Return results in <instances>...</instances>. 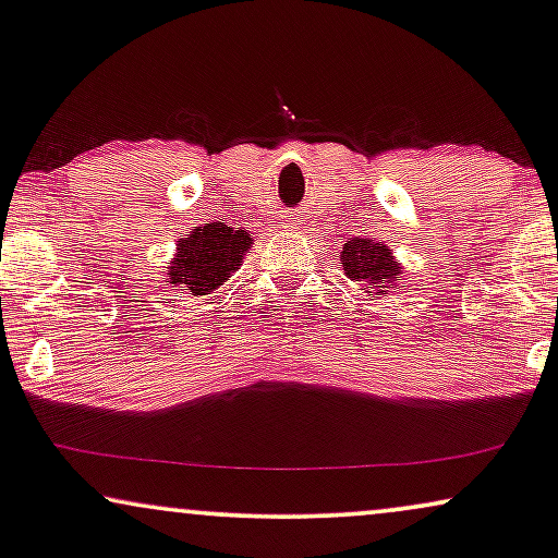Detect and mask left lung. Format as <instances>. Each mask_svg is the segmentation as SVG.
Masks as SVG:
<instances>
[{
    "mask_svg": "<svg viewBox=\"0 0 558 558\" xmlns=\"http://www.w3.org/2000/svg\"><path fill=\"white\" fill-rule=\"evenodd\" d=\"M340 265L348 278L361 286L357 291L371 295V301L397 293L401 283H407L404 267L393 257V250L378 239H350L340 252Z\"/></svg>",
    "mask_w": 558,
    "mask_h": 558,
    "instance_id": "1",
    "label": "left lung"
}]
</instances>
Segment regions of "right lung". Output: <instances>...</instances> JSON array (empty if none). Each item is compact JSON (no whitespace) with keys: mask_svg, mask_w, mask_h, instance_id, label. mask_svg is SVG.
Returning <instances> with one entry per match:
<instances>
[{"mask_svg":"<svg viewBox=\"0 0 558 558\" xmlns=\"http://www.w3.org/2000/svg\"><path fill=\"white\" fill-rule=\"evenodd\" d=\"M252 246V236L227 223H206L187 231L178 242L174 257L167 263L165 283L178 293L210 299L218 288L227 286L231 272L244 263V252Z\"/></svg>","mask_w":558,"mask_h":558,"instance_id":"obj_1","label":"right lung"}]
</instances>
